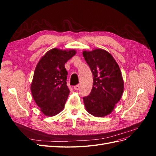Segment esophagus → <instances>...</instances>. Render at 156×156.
Wrapping results in <instances>:
<instances>
[{
  "instance_id": "esophagus-1",
  "label": "esophagus",
  "mask_w": 156,
  "mask_h": 156,
  "mask_svg": "<svg viewBox=\"0 0 156 156\" xmlns=\"http://www.w3.org/2000/svg\"><path fill=\"white\" fill-rule=\"evenodd\" d=\"M79 88H80L79 84H77V85H75V86L73 87V89L75 90H78L79 89Z\"/></svg>"
}]
</instances>
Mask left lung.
<instances>
[{
    "label": "left lung",
    "instance_id": "8db88e82",
    "mask_svg": "<svg viewBox=\"0 0 156 156\" xmlns=\"http://www.w3.org/2000/svg\"><path fill=\"white\" fill-rule=\"evenodd\" d=\"M84 60L93 75V87L89 95L83 97L87 111L103 117L111 112L124 90L120 69L112 55L103 49L83 51Z\"/></svg>",
    "mask_w": 156,
    "mask_h": 156
}]
</instances>
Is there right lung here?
Wrapping results in <instances>:
<instances>
[{
    "mask_svg": "<svg viewBox=\"0 0 156 156\" xmlns=\"http://www.w3.org/2000/svg\"><path fill=\"white\" fill-rule=\"evenodd\" d=\"M75 53L74 50L55 48L49 51L36 66L31 92L36 104L46 116L57 115L64 107L70 92L64 64Z\"/></svg>",
    "mask_w": 156,
    "mask_h": 156,
    "instance_id": "right-lung-1",
    "label": "right lung"
}]
</instances>
